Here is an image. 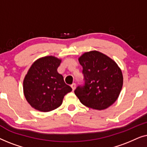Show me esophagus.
<instances>
[{"instance_id": "esophagus-1", "label": "esophagus", "mask_w": 147, "mask_h": 147, "mask_svg": "<svg viewBox=\"0 0 147 147\" xmlns=\"http://www.w3.org/2000/svg\"><path fill=\"white\" fill-rule=\"evenodd\" d=\"M71 87L72 88V90H73V91H74V90H75V88H76V84L75 83L72 84L71 85Z\"/></svg>"}]
</instances>
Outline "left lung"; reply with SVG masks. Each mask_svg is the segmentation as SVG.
<instances>
[{
  "instance_id": "1",
  "label": "left lung",
  "mask_w": 147,
  "mask_h": 147,
  "mask_svg": "<svg viewBox=\"0 0 147 147\" xmlns=\"http://www.w3.org/2000/svg\"><path fill=\"white\" fill-rule=\"evenodd\" d=\"M84 84L74 90L80 101L88 108L102 110L109 107L122 90L123 77L115 61L96 51L84 53L79 58Z\"/></svg>"
}]
</instances>
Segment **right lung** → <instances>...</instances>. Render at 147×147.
<instances>
[{"instance_id":"obj_1","label":"right lung","mask_w":147,"mask_h":147,"mask_svg":"<svg viewBox=\"0 0 147 147\" xmlns=\"http://www.w3.org/2000/svg\"><path fill=\"white\" fill-rule=\"evenodd\" d=\"M61 60L53 56L42 57L33 63L23 81V91L30 105L41 112L61 106L64 96L72 90L57 71Z\"/></svg>"}]
</instances>
